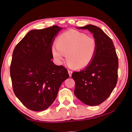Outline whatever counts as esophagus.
I'll return each mask as SVG.
<instances>
[{"mask_svg": "<svg viewBox=\"0 0 132 132\" xmlns=\"http://www.w3.org/2000/svg\"><path fill=\"white\" fill-rule=\"evenodd\" d=\"M68 73H69V76H70V77H71L72 74V72L71 71V70H68Z\"/></svg>", "mask_w": 132, "mask_h": 132, "instance_id": "esophagus-1", "label": "esophagus"}]
</instances>
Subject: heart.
<instances>
[{
    "label": "heart",
    "instance_id": "b5f03b06",
    "mask_svg": "<svg viewBox=\"0 0 132 132\" xmlns=\"http://www.w3.org/2000/svg\"><path fill=\"white\" fill-rule=\"evenodd\" d=\"M97 51V43L94 37L73 30L67 31L58 37L56 46L52 47L53 57L59 63L66 54L67 63L76 69L85 68L92 62Z\"/></svg>",
    "mask_w": 132,
    "mask_h": 132
}]
</instances>
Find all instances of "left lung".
Masks as SVG:
<instances>
[{
    "mask_svg": "<svg viewBox=\"0 0 132 132\" xmlns=\"http://www.w3.org/2000/svg\"><path fill=\"white\" fill-rule=\"evenodd\" d=\"M88 29L97 43L92 62L84 69L73 72L74 94L88 105H98L109 98L117 84L119 61L113 41L99 27L88 25L78 28Z\"/></svg>",
    "mask_w": 132,
    "mask_h": 132,
    "instance_id": "obj_1",
    "label": "left lung"
}]
</instances>
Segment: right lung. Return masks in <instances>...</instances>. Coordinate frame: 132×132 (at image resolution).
<instances>
[{
    "instance_id": "right-lung-1",
    "label": "right lung",
    "mask_w": 132,
    "mask_h": 132,
    "mask_svg": "<svg viewBox=\"0 0 132 132\" xmlns=\"http://www.w3.org/2000/svg\"><path fill=\"white\" fill-rule=\"evenodd\" d=\"M62 29L54 25L31 30L13 52L10 75L13 92L32 111H41L50 107L61 84L69 76L64 66H57L51 60L53 43Z\"/></svg>"
}]
</instances>
